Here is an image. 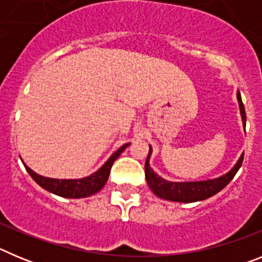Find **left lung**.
<instances>
[{
	"instance_id": "left-lung-1",
	"label": "left lung",
	"mask_w": 262,
	"mask_h": 262,
	"mask_svg": "<svg viewBox=\"0 0 262 262\" xmlns=\"http://www.w3.org/2000/svg\"><path fill=\"white\" fill-rule=\"evenodd\" d=\"M237 99H239L240 113H242L243 123L245 126V120H247V115H245V108L242 102V97L237 94ZM152 154V148L149 147V152H148L147 160H145L144 172H145V180H147L148 186L151 187V190L157 196L163 198L166 201H174V202H184V203H191L198 202V201H203L206 198L215 195L216 193L226 187L230 184V181L235 177L237 170L240 169L243 164V159L244 155L239 159L237 164L231 169L230 172L226 173L224 176L219 178H214V180H207V181H196V182H172L166 181L160 176H157L154 172V169L149 166V157Z\"/></svg>"
}]
</instances>
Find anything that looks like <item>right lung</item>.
Returning a JSON list of instances; mask_svg holds the SVG:
<instances>
[{"label":"right lung","instance_id":"add662e5","mask_svg":"<svg viewBox=\"0 0 262 262\" xmlns=\"http://www.w3.org/2000/svg\"><path fill=\"white\" fill-rule=\"evenodd\" d=\"M129 145V143L122 145L113 156L106 161L102 165V168L98 169L96 173H93L89 177L80 178V180H56V178H48L39 176L38 173L32 172L31 169L27 165H25L29 174L34 178V181L41 186L46 190L51 193L56 194V195L64 196V198H85V196L93 195L94 193L99 191L105 186V184L108 180L111 166L114 164L115 160L119 157V155L126 149Z\"/></svg>","mask_w":262,"mask_h":262}]
</instances>
